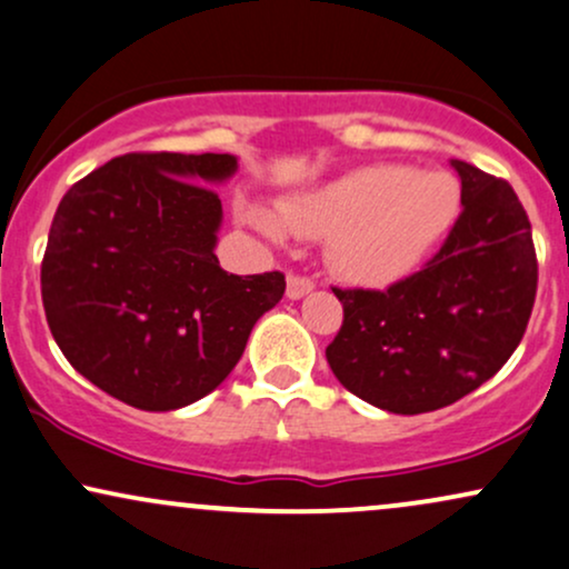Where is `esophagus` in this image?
<instances>
[{"instance_id":"esophagus-1","label":"esophagus","mask_w":569,"mask_h":569,"mask_svg":"<svg viewBox=\"0 0 569 569\" xmlns=\"http://www.w3.org/2000/svg\"><path fill=\"white\" fill-rule=\"evenodd\" d=\"M312 289H315V280L307 278V276H299V272H291L289 280H286V297H289V299L307 297V293Z\"/></svg>"}]
</instances>
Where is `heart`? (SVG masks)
<instances>
[{
    "label": "heart",
    "instance_id": "heart-1",
    "mask_svg": "<svg viewBox=\"0 0 569 569\" xmlns=\"http://www.w3.org/2000/svg\"><path fill=\"white\" fill-rule=\"evenodd\" d=\"M462 191L443 170L365 164L280 204L247 201L241 220L270 243L291 233L328 239L333 270L349 283L383 289L412 276L455 226Z\"/></svg>",
    "mask_w": 569,
    "mask_h": 569
}]
</instances>
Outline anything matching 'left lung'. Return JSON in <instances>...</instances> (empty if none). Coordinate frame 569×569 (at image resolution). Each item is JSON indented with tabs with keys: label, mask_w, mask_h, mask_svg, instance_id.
Listing matches in <instances>:
<instances>
[{
	"label": "left lung",
	"mask_w": 569,
	"mask_h": 569,
	"mask_svg": "<svg viewBox=\"0 0 569 569\" xmlns=\"http://www.w3.org/2000/svg\"><path fill=\"white\" fill-rule=\"evenodd\" d=\"M462 212L426 268L386 291L333 289L343 326L328 343L333 376L393 415L455 405L493 378L533 312L538 262L512 186L451 160Z\"/></svg>",
	"instance_id": "left-lung-1"
}]
</instances>
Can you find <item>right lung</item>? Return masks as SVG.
<instances>
[{
	"label": "right lung",
	"instance_id": "right-lung-1",
	"mask_svg": "<svg viewBox=\"0 0 569 569\" xmlns=\"http://www.w3.org/2000/svg\"><path fill=\"white\" fill-rule=\"evenodd\" d=\"M233 154L133 152L70 186L41 262V299L64 359L110 397L170 412L236 368L283 272L228 276L210 186Z\"/></svg>",
	"mask_w": 569,
	"mask_h": 569
}]
</instances>
